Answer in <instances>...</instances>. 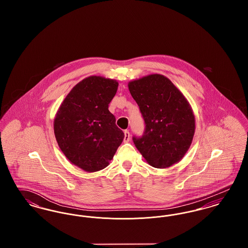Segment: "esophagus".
Listing matches in <instances>:
<instances>
[{"label": "esophagus", "mask_w": 248, "mask_h": 248, "mask_svg": "<svg viewBox=\"0 0 248 248\" xmlns=\"http://www.w3.org/2000/svg\"><path fill=\"white\" fill-rule=\"evenodd\" d=\"M130 140V133L128 130H124V142L127 143Z\"/></svg>", "instance_id": "1"}]
</instances>
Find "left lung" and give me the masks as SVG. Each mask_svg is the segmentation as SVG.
I'll return each instance as SVG.
<instances>
[{
	"mask_svg": "<svg viewBox=\"0 0 248 248\" xmlns=\"http://www.w3.org/2000/svg\"><path fill=\"white\" fill-rule=\"evenodd\" d=\"M145 123L141 137L133 141L145 160L156 168L179 162L192 141L195 119L187 99L172 82L152 74L128 83Z\"/></svg>",
	"mask_w": 248,
	"mask_h": 248,
	"instance_id": "1",
	"label": "left lung"
}]
</instances>
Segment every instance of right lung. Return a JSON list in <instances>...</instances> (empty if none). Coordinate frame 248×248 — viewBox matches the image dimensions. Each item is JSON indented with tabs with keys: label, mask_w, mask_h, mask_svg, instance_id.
Returning a JSON list of instances; mask_svg holds the SVG:
<instances>
[{
	"label": "right lung",
	"mask_w": 248,
	"mask_h": 248,
	"mask_svg": "<svg viewBox=\"0 0 248 248\" xmlns=\"http://www.w3.org/2000/svg\"><path fill=\"white\" fill-rule=\"evenodd\" d=\"M118 89L115 80L90 76L66 96L54 121L59 148L73 165L86 172L108 165L124 134L108 104Z\"/></svg>",
	"instance_id": "obj_1"
}]
</instances>
